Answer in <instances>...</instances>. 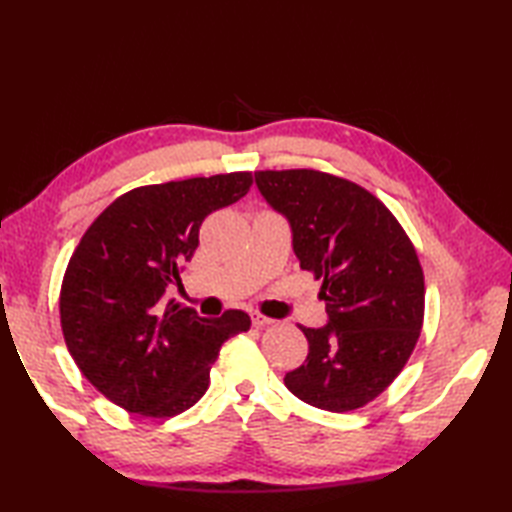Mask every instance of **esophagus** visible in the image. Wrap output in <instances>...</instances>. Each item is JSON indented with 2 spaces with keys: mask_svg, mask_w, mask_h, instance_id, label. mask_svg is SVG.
Wrapping results in <instances>:
<instances>
[{
  "mask_svg": "<svg viewBox=\"0 0 512 512\" xmlns=\"http://www.w3.org/2000/svg\"><path fill=\"white\" fill-rule=\"evenodd\" d=\"M250 319H253V325H255V328H268V325H273V323H275V319L264 317V314H259V312H253V314H250Z\"/></svg>",
  "mask_w": 512,
  "mask_h": 512,
  "instance_id": "esophagus-1",
  "label": "esophagus"
}]
</instances>
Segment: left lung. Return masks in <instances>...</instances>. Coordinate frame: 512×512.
Listing matches in <instances>:
<instances>
[{
	"mask_svg": "<svg viewBox=\"0 0 512 512\" xmlns=\"http://www.w3.org/2000/svg\"><path fill=\"white\" fill-rule=\"evenodd\" d=\"M259 193L290 222L303 270L323 279L328 323L303 328L310 352L284 383L325 411L367 405L394 383L418 343L424 275L387 206L356 182L314 169L257 171Z\"/></svg>",
	"mask_w": 512,
	"mask_h": 512,
	"instance_id": "8db88e82",
	"label": "left lung"
}]
</instances>
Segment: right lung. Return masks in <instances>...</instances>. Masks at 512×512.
<instances>
[{"label":"right lung","instance_id":"1","mask_svg":"<svg viewBox=\"0 0 512 512\" xmlns=\"http://www.w3.org/2000/svg\"><path fill=\"white\" fill-rule=\"evenodd\" d=\"M253 173L149 184L96 217L61 284V330L81 374L114 405L171 418L209 389L220 347L250 328L242 310L202 319L165 301L200 244L204 217L237 202Z\"/></svg>","mask_w":512,"mask_h":512}]
</instances>
